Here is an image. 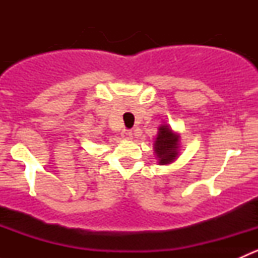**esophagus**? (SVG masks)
Instances as JSON below:
<instances>
[{
    "label": "esophagus",
    "instance_id": "34e87169",
    "mask_svg": "<svg viewBox=\"0 0 258 258\" xmlns=\"http://www.w3.org/2000/svg\"><path fill=\"white\" fill-rule=\"evenodd\" d=\"M121 136H122V139H124V140H131L132 139V131H130V130H123V131L121 132Z\"/></svg>",
    "mask_w": 258,
    "mask_h": 258
}]
</instances>
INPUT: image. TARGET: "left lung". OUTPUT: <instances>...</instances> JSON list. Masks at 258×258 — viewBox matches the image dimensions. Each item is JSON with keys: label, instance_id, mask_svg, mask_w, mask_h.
<instances>
[{"label": "left lung", "instance_id": "8db88e82", "mask_svg": "<svg viewBox=\"0 0 258 258\" xmlns=\"http://www.w3.org/2000/svg\"><path fill=\"white\" fill-rule=\"evenodd\" d=\"M155 142V151L161 165L171 163L177 157L178 137L172 134L167 126H161Z\"/></svg>", "mask_w": 258, "mask_h": 258}]
</instances>
